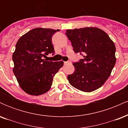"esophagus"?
Returning <instances> with one entry per match:
<instances>
[{
  "label": "esophagus",
  "instance_id": "esophagus-1",
  "mask_svg": "<svg viewBox=\"0 0 128 128\" xmlns=\"http://www.w3.org/2000/svg\"><path fill=\"white\" fill-rule=\"evenodd\" d=\"M64 64L65 65H67V64H71V62L70 61H66V62H64Z\"/></svg>",
  "mask_w": 128,
  "mask_h": 128
}]
</instances>
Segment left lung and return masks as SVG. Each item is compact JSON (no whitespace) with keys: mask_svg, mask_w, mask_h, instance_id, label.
Returning <instances> with one entry per match:
<instances>
[{"mask_svg":"<svg viewBox=\"0 0 128 128\" xmlns=\"http://www.w3.org/2000/svg\"><path fill=\"white\" fill-rule=\"evenodd\" d=\"M73 50L82 53L84 59L73 63L74 73L67 76L73 87L92 92L102 86L115 66L116 46L108 35L96 27L67 29L66 33Z\"/></svg>","mask_w":128,"mask_h":128,"instance_id":"1","label":"left lung"}]
</instances>
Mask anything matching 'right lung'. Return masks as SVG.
Segmentation results:
<instances>
[{
    "label": "right lung",
    "mask_w": 128,
    "mask_h": 128,
    "mask_svg": "<svg viewBox=\"0 0 128 128\" xmlns=\"http://www.w3.org/2000/svg\"><path fill=\"white\" fill-rule=\"evenodd\" d=\"M36 28L23 35L12 54V70L20 88L28 94L39 96L50 89L53 78L62 67V61H48L44 58L54 54L52 36L59 31Z\"/></svg>",
    "instance_id": "right-lung-1"
}]
</instances>
